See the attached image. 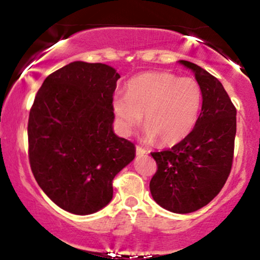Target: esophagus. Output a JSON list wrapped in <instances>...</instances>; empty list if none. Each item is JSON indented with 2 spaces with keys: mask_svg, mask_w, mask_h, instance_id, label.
I'll list each match as a JSON object with an SVG mask.
<instances>
[{
  "mask_svg": "<svg viewBox=\"0 0 260 260\" xmlns=\"http://www.w3.org/2000/svg\"><path fill=\"white\" fill-rule=\"evenodd\" d=\"M136 154L139 155V156H140V155L148 154V151L145 150L144 148H142V147H139V145H137V147H136Z\"/></svg>",
  "mask_w": 260,
  "mask_h": 260,
  "instance_id": "obj_1",
  "label": "esophagus"
}]
</instances>
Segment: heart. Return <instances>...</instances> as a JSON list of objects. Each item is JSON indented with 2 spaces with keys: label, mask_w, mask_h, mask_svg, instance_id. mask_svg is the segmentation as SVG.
Returning a JSON list of instances; mask_svg holds the SVG:
<instances>
[{
  "label": "heart",
  "mask_w": 260,
  "mask_h": 260,
  "mask_svg": "<svg viewBox=\"0 0 260 260\" xmlns=\"http://www.w3.org/2000/svg\"><path fill=\"white\" fill-rule=\"evenodd\" d=\"M202 100L201 85L192 77L149 72L131 79L127 92H115L112 110L123 136H131L144 115L145 140L174 145L193 131Z\"/></svg>",
  "instance_id": "heart-1"
}]
</instances>
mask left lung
<instances>
[{
	"label": "left lung",
	"instance_id": "1",
	"mask_svg": "<svg viewBox=\"0 0 260 260\" xmlns=\"http://www.w3.org/2000/svg\"><path fill=\"white\" fill-rule=\"evenodd\" d=\"M203 92L202 112L183 140L169 150L151 153L157 164L150 192L160 207L177 214L198 210L219 194L234 159L236 109L221 83L189 61Z\"/></svg>",
	"mask_w": 260,
	"mask_h": 260
}]
</instances>
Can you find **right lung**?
Instances as JSON below:
<instances>
[{
  "instance_id": "right-lung-1",
  "label": "right lung",
  "mask_w": 260,
  "mask_h": 260,
  "mask_svg": "<svg viewBox=\"0 0 260 260\" xmlns=\"http://www.w3.org/2000/svg\"><path fill=\"white\" fill-rule=\"evenodd\" d=\"M111 66L76 61L46 77L28 122L29 161L45 194L68 213L89 215L112 199V180L136 156L113 132Z\"/></svg>"
}]
</instances>
